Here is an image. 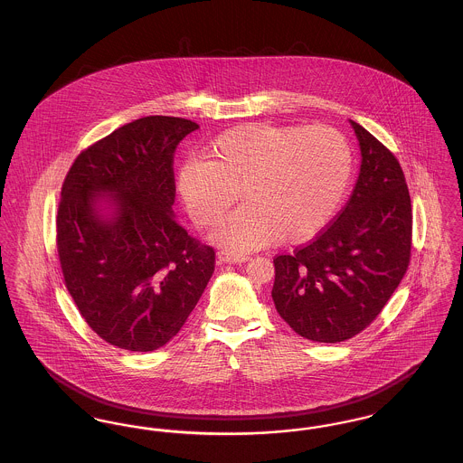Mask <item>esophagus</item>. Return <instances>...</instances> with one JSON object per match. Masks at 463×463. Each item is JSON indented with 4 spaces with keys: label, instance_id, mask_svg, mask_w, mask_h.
Returning a JSON list of instances; mask_svg holds the SVG:
<instances>
[{
    "label": "esophagus",
    "instance_id": "obj_1",
    "mask_svg": "<svg viewBox=\"0 0 463 463\" xmlns=\"http://www.w3.org/2000/svg\"><path fill=\"white\" fill-rule=\"evenodd\" d=\"M219 259L222 262H227V264H238V262H246L250 259V255L236 253V251H231V250H221Z\"/></svg>",
    "mask_w": 463,
    "mask_h": 463
}]
</instances>
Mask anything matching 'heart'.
I'll use <instances>...</instances> for the list:
<instances>
[{"mask_svg":"<svg viewBox=\"0 0 463 463\" xmlns=\"http://www.w3.org/2000/svg\"><path fill=\"white\" fill-rule=\"evenodd\" d=\"M204 155L180 168V196L199 227H212L241 191L246 204L215 240L242 250L314 238L336 213L353 175L351 146L328 125L248 123L215 137Z\"/></svg>","mask_w":463,"mask_h":463,"instance_id":"1","label":"heart"}]
</instances>
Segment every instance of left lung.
I'll list each match as a JSON object with an SVG mask.
<instances>
[{
    "label": "left lung",
    "instance_id": "obj_1",
    "mask_svg": "<svg viewBox=\"0 0 463 463\" xmlns=\"http://www.w3.org/2000/svg\"><path fill=\"white\" fill-rule=\"evenodd\" d=\"M361 172L351 199L316 240L274 257L272 300L291 330L336 344L368 328L404 278L413 212L402 168L359 123Z\"/></svg>",
    "mask_w": 463,
    "mask_h": 463
}]
</instances>
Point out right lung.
Returning <instances> with one entry per match:
<instances>
[{"instance_id": "obj_1", "label": "right lung", "mask_w": 463, "mask_h": 463, "mask_svg": "<svg viewBox=\"0 0 463 463\" xmlns=\"http://www.w3.org/2000/svg\"><path fill=\"white\" fill-rule=\"evenodd\" d=\"M198 125L147 116L83 149L67 172L57 251L67 291L91 330L118 349L149 353L170 342L196 307L215 250L175 221L176 146ZM113 194L117 217L94 212Z\"/></svg>"}]
</instances>
